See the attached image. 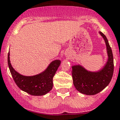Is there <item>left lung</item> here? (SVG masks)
I'll return each instance as SVG.
<instances>
[{"label": "left lung", "mask_w": 120, "mask_h": 120, "mask_svg": "<svg viewBox=\"0 0 120 120\" xmlns=\"http://www.w3.org/2000/svg\"><path fill=\"white\" fill-rule=\"evenodd\" d=\"M106 46L108 59L106 63L98 71H90L80 65L72 66L73 83L76 89L80 93L88 95H95L103 90L110 83L114 71L113 56L106 37L101 32Z\"/></svg>", "instance_id": "left-lung-1"}]
</instances>
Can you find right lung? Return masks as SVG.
Wrapping results in <instances>:
<instances>
[{
    "label": "right lung",
    "instance_id": "right-lung-1",
    "mask_svg": "<svg viewBox=\"0 0 120 120\" xmlns=\"http://www.w3.org/2000/svg\"><path fill=\"white\" fill-rule=\"evenodd\" d=\"M8 65L10 72L16 84L21 90L31 95H45L53 87V78L60 66L61 61H52L43 72L34 76H24L14 69L10 60V52L8 53Z\"/></svg>",
    "mask_w": 120,
    "mask_h": 120
}]
</instances>
